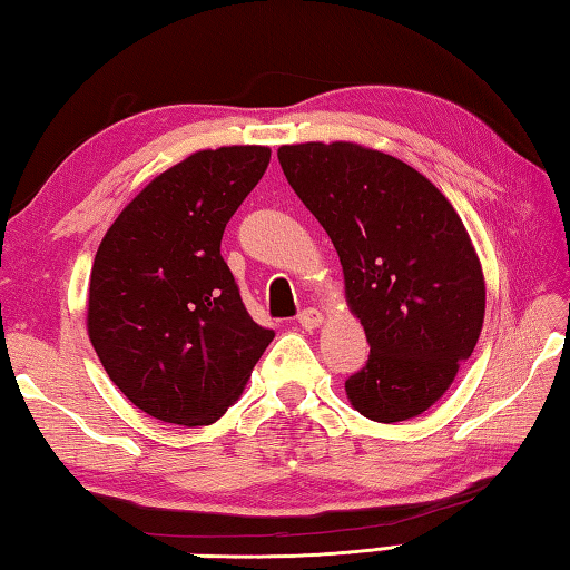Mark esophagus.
<instances>
[{
  "mask_svg": "<svg viewBox=\"0 0 570 570\" xmlns=\"http://www.w3.org/2000/svg\"><path fill=\"white\" fill-rule=\"evenodd\" d=\"M296 321H298V326H302V328L312 331V328H316L321 324V314L316 312V308H304V312L296 316Z\"/></svg>",
  "mask_w": 570,
  "mask_h": 570,
  "instance_id": "1",
  "label": "esophagus"
}]
</instances>
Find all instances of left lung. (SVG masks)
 Returning <instances> with one entry per match:
<instances>
[{"mask_svg":"<svg viewBox=\"0 0 570 570\" xmlns=\"http://www.w3.org/2000/svg\"><path fill=\"white\" fill-rule=\"evenodd\" d=\"M278 164L334 242L366 331V366L346 379L351 406L379 423L419 416L483 326V272L461 216L423 174L358 144H292Z\"/></svg>","mask_w":570,"mask_h":570,"instance_id":"1","label":"left lung"}]
</instances>
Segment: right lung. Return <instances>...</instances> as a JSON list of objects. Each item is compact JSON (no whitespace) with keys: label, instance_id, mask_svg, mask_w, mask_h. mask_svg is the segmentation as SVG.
I'll use <instances>...</instances> for the list:
<instances>
[{"label":"right lung","instance_id":"1","mask_svg":"<svg viewBox=\"0 0 570 570\" xmlns=\"http://www.w3.org/2000/svg\"><path fill=\"white\" fill-rule=\"evenodd\" d=\"M268 159V147L196 151L144 186L99 244L91 346L124 396L164 423L222 419L274 338L222 256L226 224Z\"/></svg>","mask_w":570,"mask_h":570}]
</instances>
